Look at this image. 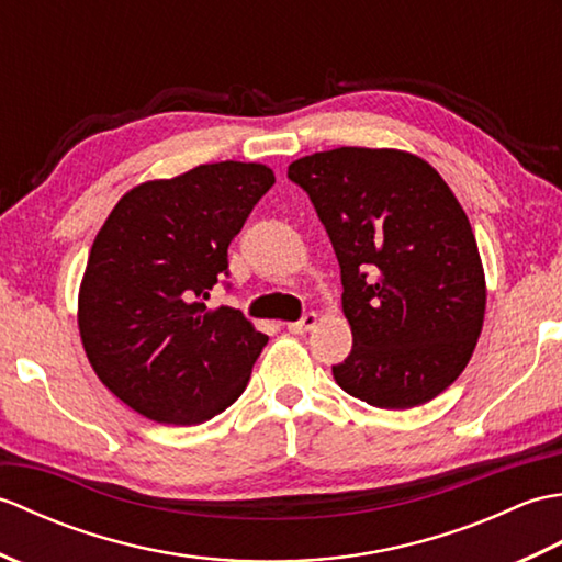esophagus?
<instances>
[{"label":"esophagus","instance_id":"esophagus-1","mask_svg":"<svg viewBox=\"0 0 562 562\" xmlns=\"http://www.w3.org/2000/svg\"><path fill=\"white\" fill-rule=\"evenodd\" d=\"M318 321L321 316L316 312H308L300 321H294V324H288V328L290 333H306V330H314L318 326Z\"/></svg>","mask_w":562,"mask_h":562}]
</instances>
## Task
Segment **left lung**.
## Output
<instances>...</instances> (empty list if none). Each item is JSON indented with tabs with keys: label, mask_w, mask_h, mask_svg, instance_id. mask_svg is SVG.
<instances>
[{
	"label": "left lung",
	"mask_w": 562,
	"mask_h": 562,
	"mask_svg": "<svg viewBox=\"0 0 562 562\" xmlns=\"http://www.w3.org/2000/svg\"><path fill=\"white\" fill-rule=\"evenodd\" d=\"M340 262L352 352L333 367L350 396L405 411L469 364L485 318V270L457 195L417 154L338 147L290 164Z\"/></svg>",
	"instance_id": "1"
}]
</instances>
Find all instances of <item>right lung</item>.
<instances>
[{"label": "right lung", "mask_w": 562, "mask_h": 562, "mask_svg": "<svg viewBox=\"0 0 562 562\" xmlns=\"http://www.w3.org/2000/svg\"><path fill=\"white\" fill-rule=\"evenodd\" d=\"M272 183L266 164H200L130 188L93 238L77 302L83 352L149 420L200 425L244 393L268 336L205 302Z\"/></svg>", "instance_id": "obj_1"}]
</instances>
